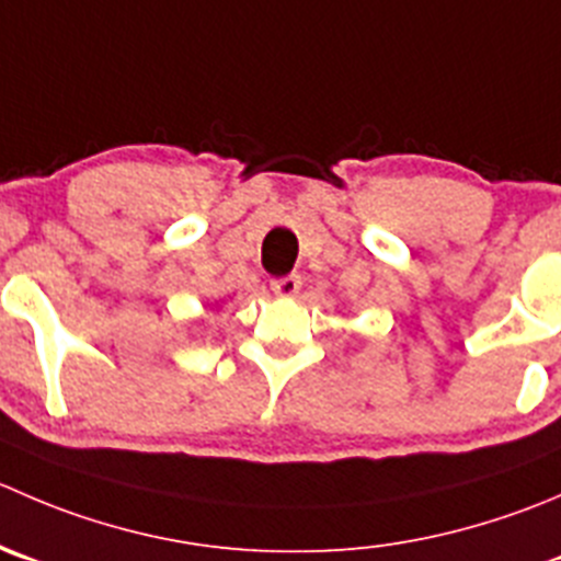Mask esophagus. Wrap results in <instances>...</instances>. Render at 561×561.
<instances>
[{
	"label": "esophagus",
	"mask_w": 561,
	"mask_h": 561,
	"mask_svg": "<svg viewBox=\"0 0 561 561\" xmlns=\"http://www.w3.org/2000/svg\"><path fill=\"white\" fill-rule=\"evenodd\" d=\"M271 290H274L276 296H282V298H293L298 290H301V276H298V274L276 276V279L271 282Z\"/></svg>",
	"instance_id": "obj_1"
}]
</instances>
